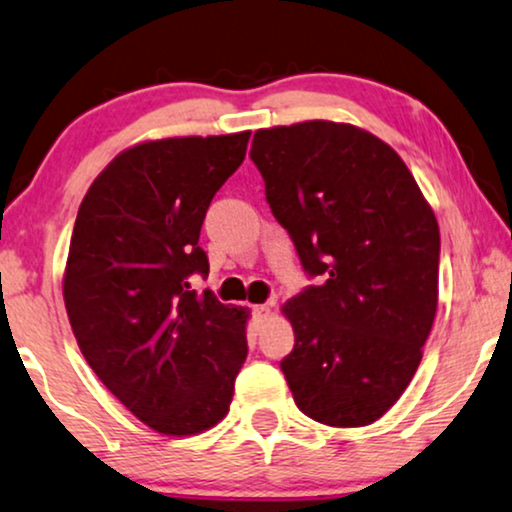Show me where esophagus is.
<instances>
[{
    "label": "esophagus",
    "instance_id": "esophagus-1",
    "mask_svg": "<svg viewBox=\"0 0 512 512\" xmlns=\"http://www.w3.org/2000/svg\"><path fill=\"white\" fill-rule=\"evenodd\" d=\"M252 316H255L257 323H264V320L271 318V309L267 304H260V306H252Z\"/></svg>",
    "mask_w": 512,
    "mask_h": 512
}]
</instances>
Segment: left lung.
Listing matches in <instances>:
<instances>
[{
    "instance_id": "1",
    "label": "left lung",
    "mask_w": 512,
    "mask_h": 512,
    "mask_svg": "<svg viewBox=\"0 0 512 512\" xmlns=\"http://www.w3.org/2000/svg\"><path fill=\"white\" fill-rule=\"evenodd\" d=\"M250 159L304 269L325 276L281 306L292 398L318 424H372L410 386L438 311L431 203L398 152L353 124L260 128Z\"/></svg>"
}]
</instances>
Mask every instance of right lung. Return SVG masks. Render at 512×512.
I'll use <instances>...</instances> for the list:
<instances>
[{
	"label": "right lung",
	"instance_id": "right-lung-1",
	"mask_svg": "<svg viewBox=\"0 0 512 512\" xmlns=\"http://www.w3.org/2000/svg\"><path fill=\"white\" fill-rule=\"evenodd\" d=\"M250 131L145 140L95 177L74 222L63 297L98 379L161 435L227 417L250 311L189 290L208 274L206 210L245 159Z\"/></svg>",
	"mask_w": 512,
	"mask_h": 512
}]
</instances>
